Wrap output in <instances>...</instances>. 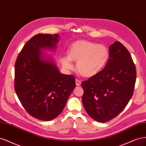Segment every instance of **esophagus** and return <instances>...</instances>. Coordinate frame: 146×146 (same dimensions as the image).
Listing matches in <instances>:
<instances>
[{"mask_svg": "<svg viewBox=\"0 0 146 146\" xmlns=\"http://www.w3.org/2000/svg\"><path fill=\"white\" fill-rule=\"evenodd\" d=\"M81 81H80V80L76 79V86H79L80 85H81Z\"/></svg>", "mask_w": 146, "mask_h": 146, "instance_id": "esophagus-1", "label": "esophagus"}]
</instances>
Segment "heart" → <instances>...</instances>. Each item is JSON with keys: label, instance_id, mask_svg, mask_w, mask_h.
<instances>
[{"label": "heart", "instance_id": "heart-1", "mask_svg": "<svg viewBox=\"0 0 146 146\" xmlns=\"http://www.w3.org/2000/svg\"><path fill=\"white\" fill-rule=\"evenodd\" d=\"M109 58L106 46L86 40H77L69 47L68 56L62 59V63L67 68H72V60L77 61L78 72L84 77H92L104 68Z\"/></svg>", "mask_w": 146, "mask_h": 146}]
</instances>
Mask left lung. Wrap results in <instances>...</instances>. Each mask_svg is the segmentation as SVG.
<instances>
[{
    "mask_svg": "<svg viewBox=\"0 0 146 146\" xmlns=\"http://www.w3.org/2000/svg\"><path fill=\"white\" fill-rule=\"evenodd\" d=\"M136 77V67L129 51L115 42L110 46L104 68L81 83L82 101L88 115L100 123L118 115L133 96Z\"/></svg>",
    "mask_w": 146,
    "mask_h": 146,
    "instance_id": "left-lung-1",
    "label": "left lung"
}]
</instances>
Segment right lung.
<instances>
[{"label":"right lung","instance_id":"1","mask_svg":"<svg viewBox=\"0 0 146 146\" xmlns=\"http://www.w3.org/2000/svg\"><path fill=\"white\" fill-rule=\"evenodd\" d=\"M58 34H37L23 46L15 64V89L29 113L42 121L57 117L76 87L73 75L60 73L41 49H54Z\"/></svg>","mask_w":146,"mask_h":146}]
</instances>
